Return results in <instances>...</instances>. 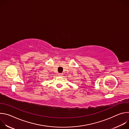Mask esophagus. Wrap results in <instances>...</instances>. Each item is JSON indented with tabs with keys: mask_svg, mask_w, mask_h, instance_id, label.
<instances>
[{
	"mask_svg": "<svg viewBox=\"0 0 129 129\" xmlns=\"http://www.w3.org/2000/svg\"><path fill=\"white\" fill-rule=\"evenodd\" d=\"M58 75H59V76H60V77H62L63 75L62 74V73H59Z\"/></svg>",
	"mask_w": 129,
	"mask_h": 129,
	"instance_id": "34e87169",
	"label": "esophagus"
}]
</instances>
